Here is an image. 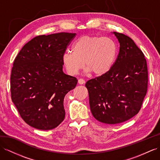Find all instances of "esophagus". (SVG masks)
<instances>
[{"instance_id": "esophagus-1", "label": "esophagus", "mask_w": 160, "mask_h": 160, "mask_svg": "<svg viewBox=\"0 0 160 160\" xmlns=\"http://www.w3.org/2000/svg\"><path fill=\"white\" fill-rule=\"evenodd\" d=\"M78 83L80 84H84L85 83V80L82 78H80V79L78 80Z\"/></svg>"}]
</instances>
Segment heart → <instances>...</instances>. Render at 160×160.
<instances>
[{
    "mask_svg": "<svg viewBox=\"0 0 160 160\" xmlns=\"http://www.w3.org/2000/svg\"><path fill=\"white\" fill-rule=\"evenodd\" d=\"M72 51H65L62 55L63 66L69 75H77L85 62L87 72L103 76L112 69L115 62L117 45L108 37L84 36L75 41Z\"/></svg>",
    "mask_w": 160,
    "mask_h": 160,
    "instance_id": "1",
    "label": "heart"
}]
</instances>
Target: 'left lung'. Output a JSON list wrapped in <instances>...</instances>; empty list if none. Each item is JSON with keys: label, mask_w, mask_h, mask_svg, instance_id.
Instances as JSON below:
<instances>
[{"label": "left lung", "mask_w": 160, "mask_h": 160, "mask_svg": "<svg viewBox=\"0 0 160 160\" xmlns=\"http://www.w3.org/2000/svg\"><path fill=\"white\" fill-rule=\"evenodd\" d=\"M120 51L112 69L86 83L94 118L108 124L128 120L138 113L146 95L148 72L145 55L134 41L113 32Z\"/></svg>", "instance_id": "left-lung-1"}]
</instances>
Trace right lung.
<instances>
[{"instance_id": "right-lung-1", "label": "right lung", "mask_w": 160, "mask_h": 160, "mask_svg": "<svg viewBox=\"0 0 160 160\" xmlns=\"http://www.w3.org/2000/svg\"><path fill=\"white\" fill-rule=\"evenodd\" d=\"M76 34L36 36L15 57L10 78L11 99L22 119L33 128L51 130L64 120V97L78 80L63 73L62 55Z\"/></svg>"}]
</instances>
